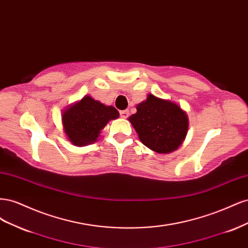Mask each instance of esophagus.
Returning a JSON list of instances; mask_svg holds the SVG:
<instances>
[{
    "label": "esophagus",
    "instance_id": "1",
    "mask_svg": "<svg viewBox=\"0 0 248 248\" xmlns=\"http://www.w3.org/2000/svg\"><path fill=\"white\" fill-rule=\"evenodd\" d=\"M120 116H121L122 118H124V119H126V118H128V116H129V110H121L120 111Z\"/></svg>",
    "mask_w": 248,
    "mask_h": 248
}]
</instances>
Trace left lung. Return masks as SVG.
I'll return each mask as SVG.
<instances>
[{"label":"left lung","instance_id":"obj_1","mask_svg":"<svg viewBox=\"0 0 248 248\" xmlns=\"http://www.w3.org/2000/svg\"><path fill=\"white\" fill-rule=\"evenodd\" d=\"M137 110L129 121L146 147L157 153H170L181 146L188 130V119L176 103L150 94Z\"/></svg>","mask_w":248,"mask_h":248}]
</instances>
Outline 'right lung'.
Masks as SVG:
<instances>
[{"label":"right lung","instance_id":"obj_1","mask_svg":"<svg viewBox=\"0 0 248 248\" xmlns=\"http://www.w3.org/2000/svg\"><path fill=\"white\" fill-rule=\"evenodd\" d=\"M118 117L119 111L114 107H107L86 96L64 111L62 121L65 133L72 144L85 146L95 141L109 120Z\"/></svg>","mask_w":248,"mask_h":248}]
</instances>
